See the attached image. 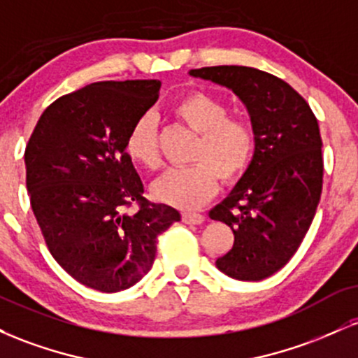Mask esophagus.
Returning a JSON list of instances; mask_svg holds the SVG:
<instances>
[{
    "instance_id": "1",
    "label": "esophagus",
    "mask_w": 358,
    "mask_h": 358,
    "mask_svg": "<svg viewBox=\"0 0 358 358\" xmlns=\"http://www.w3.org/2000/svg\"><path fill=\"white\" fill-rule=\"evenodd\" d=\"M182 220L185 222V224L196 225V224H202L203 215H202V213H196V212H183L182 213Z\"/></svg>"
}]
</instances>
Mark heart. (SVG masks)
<instances>
[{
  "instance_id": "1",
  "label": "heart",
  "mask_w": 358,
  "mask_h": 358,
  "mask_svg": "<svg viewBox=\"0 0 358 358\" xmlns=\"http://www.w3.org/2000/svg\"><path fill=\"white\" fill-rule=\"evenodd\" d=\"M176 116L200 134L193 155V166L171 168L153 183L159 202L178 208H196L212 199L224 182H234L245 173L256 151V133L249 122L229 119L224 102L196 92L176 104ZM126 153L138 165L153 170L159 165L156 121L145 114L134 122L126 138Z\"/></svg>"
}]
</instances>
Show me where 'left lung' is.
<instances>
[{
	"label": "left lung",
	"mask_w": 358,
	"mask_h": 358,
	"mask_svg": "<svg viewBox=\"0 0 358 358\" xmlns=\"http://www.w3.org/2000/svg\"><path fill=\"white\" fill-rule=\"evenodd\" d=\"M188 73L231 89L249 110L254 158L208 215L234 232L232 249L215 261L219 271L261 281L293 257L313 222L323 183L318 121L296 90L268 72L219 65Z\"/></svg>",
	"instance_id": "8db88e82"
}]
</instances>
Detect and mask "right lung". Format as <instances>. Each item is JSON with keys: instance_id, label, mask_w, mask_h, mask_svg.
I'll use <instances>...</instances> for the list:
<instances>
[{"instance_id": "right-lung-1", "label": "right lung", "mask_w": 358, "mask_h": 358, "mask_svg": "<svg viewBox=\"0 0 358 358\" xmlns=\"http://www.w3.org/2000/svg\"><path fill=\"white\" fill-rule=\"evenodd\" d=\"M159 80L96 82L52 102L24 150L31 210L47 248L80 285L117 293L153 266L156 237L178 210L143 196L126 153L131 127L158 101ZM140 208L129 214L126 206Z\"/></svg>"}]
</instances>
